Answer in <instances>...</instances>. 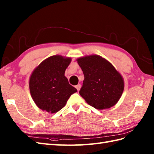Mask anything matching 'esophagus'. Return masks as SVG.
Here are the masks:
<instances>
[{
  "label": "esophagus",
  "instance_id": "34e87169",
  "mask_svg": "<svg viewBox=\"0 0 154 154\" xmlns=\"http://www.w3.org/2000/svg\"><path fill=\"white\" fill-rule=\"evenodd\" d=\"M81 85L80 84H78V85H77L76 86H75V88H76V89H77V91H79L80 89H81Z\"/></svg>",
  "mask_w": 154,
  "mask_h": 154
}]
</instances>
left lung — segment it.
I'll return each mask as SVG.
<instances>
[{
  "label": "left lung",
  "instance_id": "1",
  "mask_svg": "<svg viewBox=\"0 0 154 154\" xmlns=\"http://www.w3.org/2000/svg\"><path fill=\"white\" fill-rule=\"evenodd\" d=\"M85 79L80 95L91 106L103 110L114 106L124 91V80L110 62L97 55L77 59Z\"/></svg>",
  "mask_w": 154,
  "mask_h": 154
}]
</instances>
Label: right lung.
<instances>
[{
    "instance_id": "obj_1",
    "label": "right lung",
    "mask_w": 154,
    "mask_h": 154,
    "mask_svg": "<svg viewBox=\"0 0 154 154\" xmlns=\"http://www.w3.org/2000/svg\"><path fill=\"white\" fill-rule=\"evenodd\" d=\"M71 61V58L53 55L42 61L31 75L30 94L40 109L57 112L65 106L71 94L77 91L65 77Z\"/></svg>"
}]
</instances>
